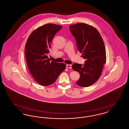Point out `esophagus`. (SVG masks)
Instances as JSON below:
<instances>
[{
    "instance_id": "34e87169",
    "label": "esophagus",
    "mask_w": 129,
    "mask_h": 129,
    "mask_svg": "<svg viewBox=\"0 0 129 129\" xmlns=\"http://www.w3.org/2000/svg\"><path fill=\"white\" fill-rule=\"evenodd\" d=\"M66 67L69 69H72V65L70 64H67L66 65Z\"/></svg>"
}]
</instances>
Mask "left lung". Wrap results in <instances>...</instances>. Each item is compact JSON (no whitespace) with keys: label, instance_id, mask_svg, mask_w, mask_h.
I'll return each instance as SVG.
<instances>
[{"label":"left lung","instance_id":"1","mask_svg":"<svg viewBox=\"0 0 129 129\" xmlns=\"http://www.w3.org/2000/svg\"><path fill=\"white\" fill-rule=\"evenodd\" d=\"M70 30L75 39L81 56L86 60L83 65L74 63L72 66L73 70L80 74V78L76 83L82 87L91 86L101 76L106 62L104 42L98 31L90 25H71Z\"/></svg>","mask_w":129,"mask_h":129}]
</instances>
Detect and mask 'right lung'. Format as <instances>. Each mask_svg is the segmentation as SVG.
Segmentation results:
<instances>
[{
	"mask_svg": "<svg viewBox=\"0 0 129 129\" xmlns=\"http://www.w3.org/2000/svg\"><path fill=\"white\" fill-rule=\"evenodd\" d=\"M62 27L54 24L43 25L31 33L25 44L27 67L34 79L42 86L53 84L66 68L65 64L50 61L47 56L52 39Z\"/></svg>",
	"mask_w": 129,
	"mask_h": 129,
	"instance_id": "obj_1",
	"label": "right lung"
}]
</instances>
